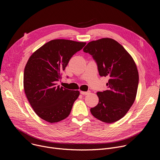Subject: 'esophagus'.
Segmentation results:
<instances>
[{"instance_id":"1","label":"esophagus","mask_w":160,"mask_h":160,"mask_svg":"<svg viewBox=\"0 0 160 160\" xmlns=\"http://www.w3.org/2000/svg\"><path fill=\"white\" fill-rule=\"evenodd\" d=\"M88 93H89V91H80V94L81 95H88Z\"/></svg>"}]
</instances>
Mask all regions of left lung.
Here are the masks:
<instances>
[{"mask_svg": "<svg viewBox=\"0 0 160 160\" xmlns=\"http://www.w3.org/2000/svg\"><path fill=\"white\" fill-rule=\"evenodd\" d=\"M96 62L100 77H108L106 91H98V103L91 108L95 118L106 123L119 121L126 115L136 97L139 74L133 58L115 40L102 38L83 48Z\"/></svg>", "mask_w": 160, "mask_h": 160, "instance_id": "obj_1", "label": "left lung"}]
</instances>
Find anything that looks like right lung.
Returning <instances> with one entry per match:
<instances>
[{"instance_id":"1","label":"right lung","mask_w":160,"mask_h":160,"mask_svg":"<svg viewBox=\"0 0 160 160\" xmlns=\"http://www.w3.org/2000/svg\"><path fill=\"white\" fill-rule=\"evenodd\" d=\"M84 42L54 39L43 45L30 57L24 71V89L35 113L54 123L69 116L78 91L58 85L71 57L86 45Z\"/></svg>"}]
</instances>
